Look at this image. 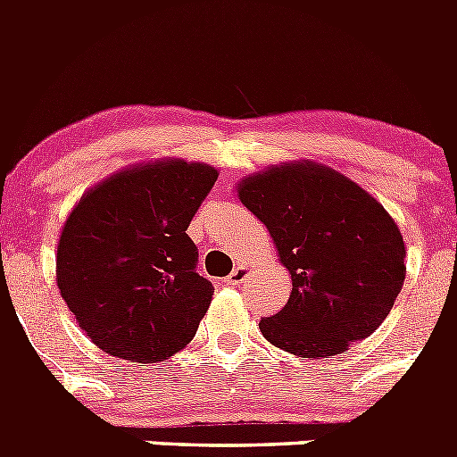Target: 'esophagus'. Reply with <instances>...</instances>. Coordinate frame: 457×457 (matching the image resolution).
I'll return each instance as SVG.
<instances>
[{
    "instance_id": "obj_1",
    "label": "esophagus",
    "mask_w": 457,
    "mask_h": 457,
    "mask_svg": "<svg viewBox=\"0 0 457 457\" xmlns=\"http://www.w3.org/2000/svg\"><path fill=\"white\" fill-rule=\"evenodd\" d=\"M249 277V268L247 265H237L236 270H233L231 274H228V277H226V284H231V286H237V284H242V281H245V278Z\"/></svg>"
}]
</instances>
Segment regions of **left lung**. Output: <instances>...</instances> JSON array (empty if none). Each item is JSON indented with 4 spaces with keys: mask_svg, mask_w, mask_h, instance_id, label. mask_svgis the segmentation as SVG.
<instances>
[{
    "mask_svg": "<svg viewBox=\"0 0 457 457\" xmlns=\"http://www.w3.org/2000/svg\"><path fill=\"white\" fill-rule=\"evenodd\" d=\"M237 194L293 278L284 309L258 322L272 345L332 357L382 325L405 281V242L379 201L311 162L268 169Z\"/></svg>",
    "mask_w": 457,
    "mask_h": 457,
    "instance_id": "8db88e82",
    "label": "left lung"
}]
</instances>
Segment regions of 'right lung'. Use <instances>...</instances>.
Returning a JSON list of instances; mask_svg holds the SVG:
<instances>
[{
    "label": "right lung",
    "mask_w": 457,
    "mask_h": 457,
    "mask_svg": "<svg viewBox=\"0 0 457 457\" xmlns=\"http://www.w3.org/2000/svg\"><path fill=\"white\" fill-rule=\"evenodd\" d=\"M217 169L144 164L93 187L72 208L56 249V284L100 350L155 364L183 350L215 286L196 272L187 226Z\"/></svg>",
    "instance_id": "1"
}]
</instances>
